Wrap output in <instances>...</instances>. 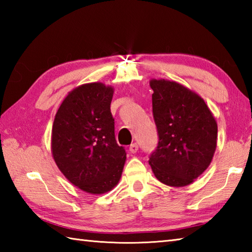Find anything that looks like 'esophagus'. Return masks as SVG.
Segmentation results:
<instances>
[{"mask_svg":"<svg viewBox=\"0 0 252 252\" xmlns=\"http://www.w3.org/2000/svg\"><path fill=\"white\" fill-rule=\"evenodd\" d=\"M129 151H130L132 154H135V153L138 151V144H137V143H133V144H131Z\"/></svg>","mask_w":252,"mask_h":252,"instance_id":"esophagus-1","label":"esophagus"}]
</instances>
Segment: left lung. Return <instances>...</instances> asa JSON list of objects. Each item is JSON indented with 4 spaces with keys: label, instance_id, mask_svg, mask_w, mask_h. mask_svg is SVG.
Masks as SVG:
<instances>
[{
    "label": "left lung",
    "instance_id": "1",
    "mask_svg": "<svg viewBox=\"0 0 252 252\" xmlns=\"http://www.w3.org/2000/svg\"><path fill=\"white\" fill-rule=\"evenodd\" d=\"M149 85L159 141L148 162L161 183L189 185L211 163L217 121L205 100L184 85L164 79H153Z\"/></svg>",
    "mask_w": 252,
    "mask_h": 252
}]
</instances>
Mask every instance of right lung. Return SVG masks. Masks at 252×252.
Listing matches in <instances>:
<instances>
[{"instance_id": "obj_1", "label": "right lung", "mask_w": 252, "mask_h": 252, "mask_svg": "<svg viewBox=\"0 0 252 252\" xmlns=\"http://www.w3.org/2000/svg\"><path fill=\"white\" fill-rule=\"evenodd\" d=\"M114 89L100 82L72 90L58 108L52 129V154L74 186L104 194L119 182L126 159L117 144L110 111Z\"/></svg>"}]
</instances>
